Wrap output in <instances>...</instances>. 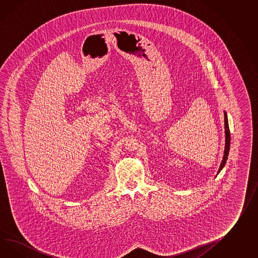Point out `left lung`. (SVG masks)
Returning a JSON list of instances; mask_svg holds the SVG:
<instances>
[{"mask_svg": "<svg viewBox=\"0 0 258 258\" xmlns=\"http://www.w3.org/2000/svg\"><path fill=\"white\" fill-rule=\"evenodd\" d=\"M225 114V134H226V145H225V151H224V157L223 160L221 162L220 168L218 170V173L220 172L222 169L225 167L226 165V159L228 157V153H229V148H230V132H229V126H228V121H227V114L226 112H224ZM217 173V174H218Z\"/></svg>", "mask_w": 258, "mask_h": 258, "instance_id": "8db88e82", "label": "left lung"}]
</instances>
